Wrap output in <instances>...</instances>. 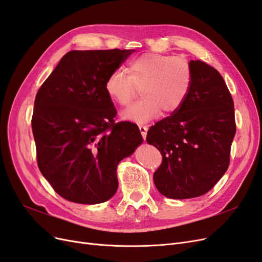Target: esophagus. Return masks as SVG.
Masks as SVG:
<instances>
[{"label":"esophagus","mask_w":262,"mask_h":262,"mask_svg":"<svg viewBox=\"0 0 262 262\" xmlns=\"http://www.w3.org/2000/svg\"><path fill=\"white\" fill-rule=\"evenodd\" d=\"M139 129H140V132H141V134H142V137H143V139L145 140V139H146V134H147V130H148L147 125L141 124V125H139Z\"/></svg>","instance_id":"esophagus-1"}]
</instances>
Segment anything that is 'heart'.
<instances>
[{
    "instance_id": "1",
    "label": "heart",
    "mask_w": 262,
    "mask_h": 262,
    "mask_svg": "<svg viewBox=\"0 0 262 262\" xmlns=\"http://www.w3.org/2000/svg\"><path fill=\"white\" fill-rule=\"evenodd\" d=\"M129 75L115 70L107 77L108 96L120 106L130 104L141 87V100L121 113L123 120L146 123L165 114L176 113L185 104L192 86L190 63L171 54L146 53L129 63Z\"/></svg>"
}]
</instances>
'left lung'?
Returning <instances> with one entry per match:
<instances>
[{
    "mask_svg": "<svg viewBox=\"0 0 262 262\" xmlns=\"http://www.w3.org/2000/svg\"><path fill=\"white\" fill-rule=\"evenodd\" d=\"M189 63L193 81L185 104L146 136L163 156L154 184L170 199L200 196L216 185L228 168L236 132L234 101L223 77L200 60Z\"/></svg>",
    "mask_w": 262,
    "mask_h": 262,
    "instance_id": "obj_1",
    "label": "left lung"
}]
</instances>
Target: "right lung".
Masks as SVG:
<instances>
[{
	"instance_id": "obj_1",
	"label": "right lung",
	"mask_w": 262,
	"mask_h": 262,
	"mask_svg": "<svg viewBox=\"0 0 262 262\" xmlns=\"http://www.w3.org/2000/svg\"><path fill=\"white\" fill-rule=\"evenodd\" d=\"M134 50H72L39 89L31 128L37 163L66 200L97 204L118 189L117 166L143 142L137 124L115 122L108 75Z\"/></svg>"
}]
</instances>
